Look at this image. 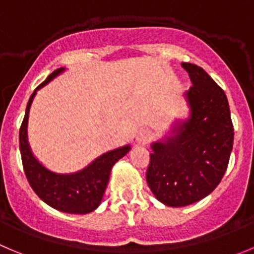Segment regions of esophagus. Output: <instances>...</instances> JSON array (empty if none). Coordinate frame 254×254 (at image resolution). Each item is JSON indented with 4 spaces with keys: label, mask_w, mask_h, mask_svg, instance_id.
<instances>
[{
    "label": "esophagus",
    "mask_w": 254,
    "mask_h": 254,
    "mask_svg": "<svg viewBox=\"0 0 254 254\" xmlns=\"http://www.w3.org/2000/svg\"><path fill=\"white\" fill-rule=\"evenodd\" d=\"M151 139V132L148 129H139L136 134V143L144 144Z\"/></svg>",
    "instance_id": "34e87169"
}]
</instances>
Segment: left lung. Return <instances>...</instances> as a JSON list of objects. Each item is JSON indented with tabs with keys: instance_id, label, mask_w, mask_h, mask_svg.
<instances>
[{
	"instance_id": "obj_1",
	"label": "left lung",
	"mask_w": 254,
	"mask_h": 254,
	"mask_svg": "<svg viewBox=\"0 0 254 254\" xmlns=\"http://www.w3.org/2000/svg\"><path fill=\"white\" fill-rule=\"evenodd\" d=\"M193 86L183 93L187 116L175 118L151 143L147 185L166 206L185 207L212 193L226 173L233 125L223 89L202 67L182 64Z\"/></svg>"
}]
</instances>
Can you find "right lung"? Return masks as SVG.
Instances as JSON below:
<instances>
[{"label": "right lung", "instance_id": "obj_1", "mask_svg": "<svg viewBox=\"0 0 254 254\" xmlns=\"http://www.w3.org/2000/svg\"><path fill=\"white\" fill-rule=\"evenodd\" d=\"M64 71V67L53 71L31 95L20 128L21 158L28 183L45 203L64 213L86 214L98 208L107 188L112 167L116 162L128 153L131 144L127 143L101 154L86 167L76 172H55L38 161L31 149L27 134L31 105L37 95V91Z\"/></svg>", "mask_w": 254, "mask_h": 254}]
</instances>
